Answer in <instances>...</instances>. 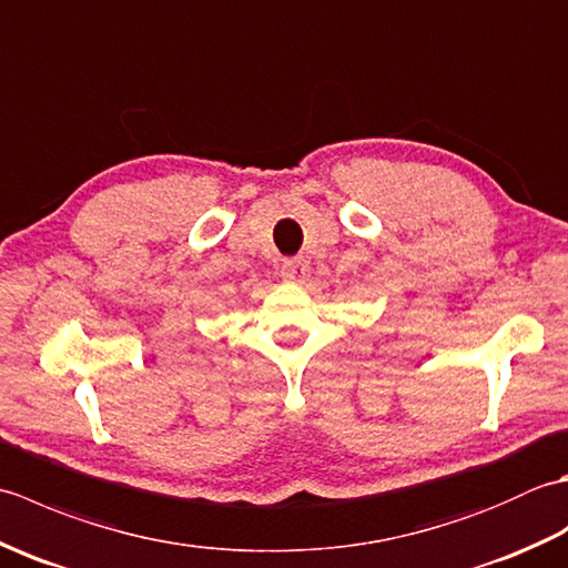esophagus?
I'll list each match as a JSON object with an SVG mask.
<instances>
[{"label": "esophagus", "mask_w": 568, "mask_h": 568, "mask_svg": "<svg viewBox=\"0 0 568 568\" xmlns=\"http://www.w3.org/2000/svg\"><path fill=\"white\" fill-rule=\"evenodd\" d=\"M307 273H310V265L305 258H287L281 265V275L291 283H300Z\"/></svg>", "instance_id": "obj_1"}]
</instances>
